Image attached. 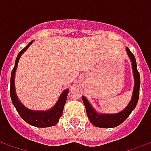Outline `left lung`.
Returning a JSON list of instances; mask_svg holds the SVG:
<instances>
[{
  "instance_id": "8db88e82",
  "label": "left lung",
  "mask_w": 151,
  "mask_h": 151,
  "mask_svg": "<svg viewBox=\"0 0 151 151\" xmlns=\"http://www.w3.org/2000/svg\"><path fill=\"white\" fill-rule=\"evenodd\" d=\"M126 52L128 56L129 57L130 61L132 63V69H133V78H134V86H133V95L132 98L130 99L129 103L128 104L124 109L120 112L114 114L108 113H99L92 107V105L90 104L88 99L82 96V101L84 103V105L86 110V114L88 116L89 120L93 124L95 127L99 128H114L120 124H122L129 116L131 112L136 108L137 104L138 102L139 98V90H140V74L137 69V62L135 56L130 50L126 47Z\"/></svg>"
}]
</instances>
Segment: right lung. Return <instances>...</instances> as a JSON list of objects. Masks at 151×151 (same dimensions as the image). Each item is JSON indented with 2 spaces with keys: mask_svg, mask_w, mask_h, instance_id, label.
Segmentation results:
<instances>
[{
  "mask_svg": "<svg viewBox=\"0 0 151 151\" xmlns=\"http://www.w3.org/2000/svg\"><path fill=\"white\" fill-rule=\"evenodd\" d=\"M34 40H32L31 43H28L20 52L18 53V56L15 60V65L14 69L12 70L11 78H10V97L13 102V104L16 108V110L20 115V116L23 120L31 125L39 128H47L55 125L58 123L60 117L61 116L63 113L64 106L65 104L67 95L69 93V89H66L60 94L58 100L52 108H50L46 111H34L26 108L22 104L19 99L17 96L16 91H15V73L18 67V64L22 55L27 50L29 47L31 46Z\"/></svg>",
  "mask_w": 151,
  "mask_h": 151,
  "instance_id": "right-lung-1",
  "label": "right lung"
}]
</instances>
